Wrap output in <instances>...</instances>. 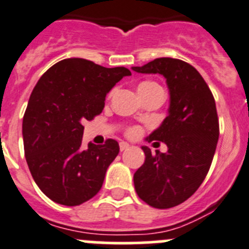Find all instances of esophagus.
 I'll list each match as a JSON object with an SVG mask.
<instances>
[{
  "label": "esophagus",
  "instance_id": "34e87169",
  "mask_svg": "<svg viewBox=\"0 0 249 249\" xmlns=\"http://www.w3.org/2000/svg\"><path fill=\"white\" fill-rule=\"evenodd\" d=\"M119 147H120V151H125L130 147V145L127 142H125V141H122V142L119 143Z\"/></svg>",
  "mask_w": 249,
  "mask_h": 249
}]
</instances>
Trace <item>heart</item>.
<instances>
[{"mask_svg": "<svg viewBox=\"0 0 249 249\" xmlns=\"http://www.w3.org/2000/svg\"><path fill=\"white\" fill-rule=\"evenodd\" d=\"M155 90H163V88L159 83L153 82V81H145V82H142L139 86V92H140V94H146V93L155 92ZM126 134L129 136H136L139 134V129L138 127H130V129H127Z\"/></svg>", "mask_w": 249, "mask_h": 249, "instance_id": "heart-1", "label": "heart"}]
</instances>
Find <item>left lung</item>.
I'll return each mask as SVG.
<instances>
[{
  "instance_id": "8db88e82",
  "label": "left lung",
  "mask_w": 249,
  "mask_h": 249,
  "mask_svg": "<svg viewBox=\"0 0 249 249\" xmlns=\"http://www.w3.org/2000/svg\"><path fill=\"white\" fill-rule=\"evenodd\" d=\"M132 70L163 75L171 93L169 114L148 138L168 151L142 147L146 159L134 174L135 190L152 208H173L198 190L210 169L220 135L215 99L196 69L183 60L160 57Z\"/></svg>"
}]
</instances>
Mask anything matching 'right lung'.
<instances>
[{
    "label": "right lung",
    "instance_id": "right-lung-1",
    "mask_svg": "<svg viewBox=\"0 0 249 249\" xmlns=\"http://www.w3.org/2000/svg\"><path fill=\"white\" fill-rule=\"evenodd\" d=\"M131 72L86 59H65L44 73L23 117V143L34 182L53 201L76 206L103 185L119 143L82 145L83 123L102 113L107 93Z\"/></svg>",
    "mask_w": 249,
    "mask_h": 249
}]
</instances>
